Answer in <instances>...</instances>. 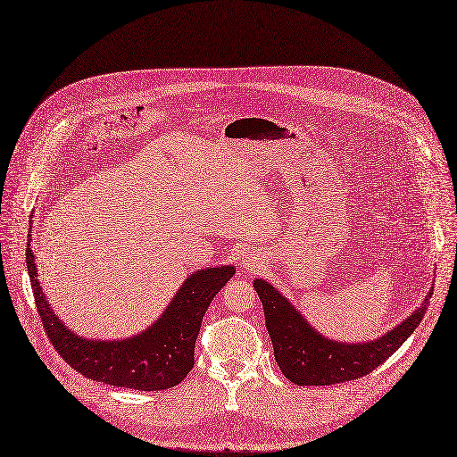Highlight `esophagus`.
Listing matches in <instances>:
<instances>
[{
    "mask_svg": "<svg viewBox=\"0 0 457 457\" xmlns=\"http://www.w3.org/2000/svg\"><path fill=\"white\" fill-rule=\"evenodd\" d=\"M257 267H260V257H257V255L250 253V255H246L245 260H243V269H246V270H255Z\"/></svg>",
    "mask_w": 457,
    "mask_h": 457,
    "instance_id": "esophagus-1",
    "label": "esophagus"
}]
</instances>
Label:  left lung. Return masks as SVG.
<instances>
[{
	"label": "left lung",
	"mask_w": 457,
	"mask_h": 457,
	"mask_svg": "<svg viewBox=\"0 0 457 457\" xmlns=\"http://www.w3.org/2000/svg\"><path fill=\"white\" fill-rule=\"evenodd\" d=\"M253 289L263 304L274 359L286 379L299 386H328L361 379L381 366L420 325L433 295L431 286L420 308H416L400 325L379 338L368 342H336L317 332L293 303L287 301V296L265 278L253 280Z\"/></svg>",
	"instance_id": "1"
}]
</instances>
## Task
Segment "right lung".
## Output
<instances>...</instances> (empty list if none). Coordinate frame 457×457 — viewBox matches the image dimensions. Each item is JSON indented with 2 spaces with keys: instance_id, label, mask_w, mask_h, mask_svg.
Segmentation results:
<instances>
[{
  "instance_id": "1",
  "label": "right lung",
  "mask_w": 457,
  "mask_h": 457,
  "mask_svg": "<svg viewBox=\"0 0 457 457\" xmlns=\"http://www.w3.org/2000/svg\"><path fill=\"white\" fill-rule=\"evenodd\" d=\"M29 237L31 226L26 263L35 304L52 345L67 364L91 381L147 392L166 390L185 379L194 368V345L204 315L214 295L233 278V265L207 267L188 274L161 317L142 332L119 340L84 338L74 334L46 301Z\"/></svg>"
}]
</instances>
